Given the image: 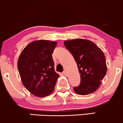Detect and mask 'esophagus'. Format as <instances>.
Returning <instances> with one entry per match:
<instances>
[{
	"label": "esophagus",
	"instance_id": "34e87169",
	"mask_svg": "<svg viewBox=\"0 0 123 123\" xmlns=\"http://www.w3.org/2000/svg\"><path fill=\"white\" fill-rule=\"evenodd\" d=\"M63 74H64V75H65V76H67V71H64L63 72Z\"/></svg>",
	"mask_w": 123,
	"mask_h": 123
}]
</instances>
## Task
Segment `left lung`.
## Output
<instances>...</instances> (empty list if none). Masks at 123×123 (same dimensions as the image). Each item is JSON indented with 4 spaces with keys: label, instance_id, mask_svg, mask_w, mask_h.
Listing matches in <instances>:
<instances>
[{
    "label": "left lung",
    "instance_id": "1",
    "mask_svg": "<svg viewBox=\"0 0 123 123\" xmlns=\"http://www.w3.org/2000/svg\"><path fill=\"white\" fill-rule=\"evenodd\" d=\"M64 45L72 54L80 75V83L74 87L76 93L87 95L96 91L107 71L103 52L93 42L83 39L66 40Z\"/></svg>",
    "mask_w": 123,
    "mask_h": 123
}]
</instances>
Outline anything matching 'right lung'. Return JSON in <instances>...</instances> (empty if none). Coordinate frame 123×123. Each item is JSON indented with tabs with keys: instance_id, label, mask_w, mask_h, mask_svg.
<instances>
[{
	"instance_id": "add662e5",
	"label": "right lung",
	"mask_w": 123,
	"mask_h": 123,
	"mask_svg": "<svg viewBox=\"0 0 123 123\" xmlns=\"http://www.w3.org/2000/svg\"><path fill=\"white\" fill-rule=\"evenodd\" d=\"M56 44L54 41H34L20 55L18 68L22 83L35 96H48L55 87L59 75L55 71L52 54Z\"/></svg>"
}]
</instances>
